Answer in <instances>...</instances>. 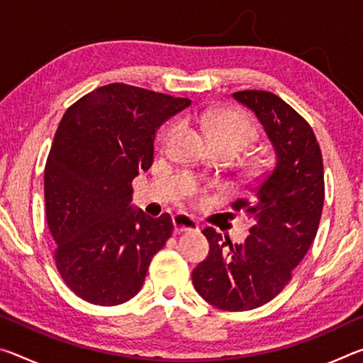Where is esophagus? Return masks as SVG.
Wrapping results in <instances>:
<instances>
[{
	"mask_svg": "<svg viewBox=\"0 0 363 363\" xmlns=\"http://www.w3.org/2000/svg\"><path fill=\"white\" fill-rule=\"evenodd\" d=\"M174 230L177 233L181 232H199V224L194 218H190L189 214H176L173 218Z\"/></svg>",
	"mask_w": 363,
	"mask_h": 363,
	"instance_id": "obj_1",
	"label": "esophagus"
}]
</instances>
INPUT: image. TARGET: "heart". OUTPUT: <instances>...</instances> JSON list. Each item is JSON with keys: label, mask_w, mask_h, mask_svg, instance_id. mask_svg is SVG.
<instances>
[{"label": "heart", "mask_w": 363, "mask_h": 363, "mask_svg": "<svg viewBox=\"0 0 363 363\" xmlns=\"http://www.w3.org/2000/svg\"><path fill=\"white\" fill-rule=\"evenodd\" d=\"M208 133L218 149H232L237 153L242 152L251 140L255 139L256 131L250 120L237 110H218L205 116ZM177 125H171L162 136V143L173 136ZM203 199V194L200 195Z\"/></svg>", "instance_id": "1"}]
</instances>
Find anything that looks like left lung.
I'll return each mask as SVG.
<instances>
[{
    "mask_svg": "<svg viewBox=\"0 0 363 363\" xmlns=\"http://www.w3.org/2000/svg\"><path fill=\"white\" fill-rule=\"evenodd\" d=\"M233 97L262 123L275 160L251 186L250 199L232 203L253 219L240 245L206 227L210 253L194 269L196 293L223 311H251L288 285L320 224L325 181L320 145L309 123L269 91H238Z\"/></svg>",
    "mask_w": 363,
    "mask_h": 363,
    "instance_id": "1",
    "label": "left lung"
}]
</instances>
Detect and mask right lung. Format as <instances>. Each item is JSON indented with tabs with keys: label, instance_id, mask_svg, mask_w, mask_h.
<instances>
[{
	"label": "right lung",
	"instance_id": "1",
	"mask_svg": "<svg viewBox=\"0 0 363 363\" xmlns=\"http://www.w3.org/2000/svg\"><path fill=\"white\" fill-rule=\"evenodd\" d=\"M187 97L112 83L65 110L45 167L46 220L65 285L96 306L136 296L173 233L168 213L131 210L133 179L153 162V136Z\"/></svg>",
	"mask_w": 363,
	"mask_h": 363
}]
</instances>
